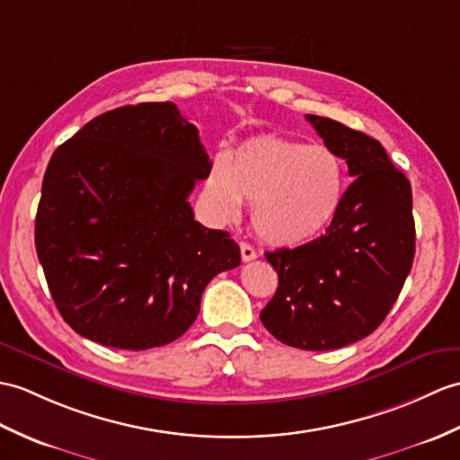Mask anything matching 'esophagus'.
<instances>
[{"label":"esophagus","mask_w":460,"mask_h":460,"mask_svg":"<svg viewBox=\"0 0 460 460\" xmlns=\"http://www.w3.org/2000/svg\"><path fill=\"white\" fill-rule=\"evenodd\" d=\"M241 259H243V262H251L256 259V251L251 247L249 243H241Z\"/></svg>","instance_id":"34e87169"}]
</instances>
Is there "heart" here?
I'll list each match as a JSON object with an SVG mask.
<instances>
[{
  "label": "heart",
  "instance_id": "obj_1",
  "mask_svg": "<svg viewBox=\"0 0 460 460\" xmlns=\"http://www.w3.org/2000/svg\"><path fill=\"white\" fill-rule=\"evenodd\" d=\"M343 191L345 170L333 148L272 135L244 141L208 178L213 206L233 219L247 201L256 234L276 247L319 237L335 219Z\"/></svg>",
  "mask_w": 460,
  "mask_h": 460
}]
</instances>
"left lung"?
Segmentation results:
<instances>
[{
    "instance_id": "left-lung-1",
    "label": "left lung",
    "mask_w": 460,
    "mask_h": 460,
    "mask_svg": "<svg viewBox=\"0 0 460 460\" xmlns=\"http://www.w3.org/2000/svg\"><path fill=\"white\" fill-rule=\"evenodd\" d=\"M305 119L355 180L325 234L266 252L279 288L261 322L284 345L331 350L370 335L398 300L415 254L411 186L376 138L329 117Z\"/></svg>"
}]
</instances>
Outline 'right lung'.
<instances>
[{
	"instance_id": "1",
	"label": "right lung",
	"mask_w": 460,
	"mask_h": 460,
	"mask_svg": "<svg viewBox=\"0 0 460 460\" xmlns=\"http://www.w3.org/2000/svg\"><path fill=\"white\" fill-rule=\"evenodd\" d=\"M211 172L194 123L172 102L102 113L62 143L42 178L37 254L60 315L95 343H172L213 276L241 264L227 231L194 219Z\"/></svg>"
}]
</instances>
